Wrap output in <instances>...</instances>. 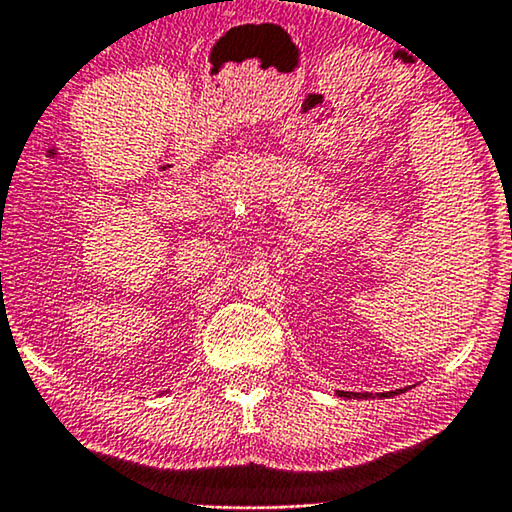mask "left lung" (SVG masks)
Segmentation results:
<instances>
[{
    "label": "left lung",
    "mask_w": 512,
    "mask_h": 512,
    "mask_svg": "<svg viewBox=\"0 0 512 512\" xmlns=\"http://www.w3.org/2000/svg\"><path fill=\"white\" fill-rule=\"evenodd\" d=\"M395 393H403V391H395ZM339 395H344V398H370V395H367V393H349V391H339ZM388 395H391V393H388Z\"/></svg>",
    "instance_id": "left-lung-1"
}]
</instances>
